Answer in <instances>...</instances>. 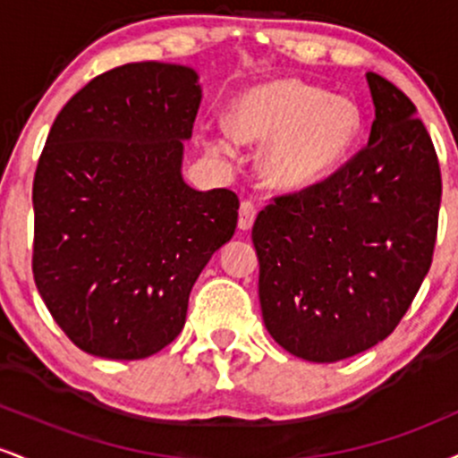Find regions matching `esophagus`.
<instances>
[{"label":"esophagus","instance_id":"34e87169","mask_svg":"<svg viewBox=\"0 0 458 458\" xmlns=\"http://www.w3.org/2000/svg\"><path fill=\"white\" fill-rule=\"evenodd\" d=\"M256 213H259L256 204L250 202V199H243V202H241V208H239V228L250 230L251 225H254Z\"/></svg>","mask_w":458,"mask_h":458}]
</instances>
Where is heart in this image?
Returning a JSON list of instances; mask_svg holds the SVG:
<instances>
[{
  "label": "heart",
  "instance_id": "heart-1",
  "mask_svg": "<svg viewBox=\"0 0 458 458\" xmlns=\"http://www.w3.org/2000/svg\"><path fill=\"white\" fill-rule=\"evenodd\" d=\"M228 133H208L215 155H233L234 140L267 144L262 174L273 187L303 189L329 174L353 148L361 129L360 107L346 97L297 79L251 88L230 105Z\"/></svg>",
  "mask_w": 458,
  "mask_h": 458
}]
</instances>
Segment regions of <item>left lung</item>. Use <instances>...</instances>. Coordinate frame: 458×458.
I'll return each mask as SVG.
<instances>
[{
  "label": "left lung",
  "mask_w": 458,
  "mask_h": 458,
  "mask_svg": "<svg viewBox=\"0 0 458 458\" xmlns=\"http://www.w3.org/2000/svg\"><path fill=\"white\" fill-rule=\"evenodd\" d=\"M368 144L325 181L273 198L251 228L262 320L282 349L331 364L396 329L433 262L437 152L415 105L366 72Z\"/></svg>",
  "instance_id": "obj_1"
}]
</instances>
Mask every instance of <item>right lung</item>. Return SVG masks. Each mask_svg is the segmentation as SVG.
Returning <instances> with one entry per match:
<instances>
[{
  "instance_id": "add662e5",
  "label": "right lung",
  "mask_w": 458,
  "mask_h": 458,
  "mask_svg": "<svg viewBox=\"0 0 458 458\" xmlns=\"http://www.w3.org/2000/svg\"><path fill=\"white\" fill-rule=\"evenodd\" d=\"M202 88L189 66L133 62L57 114L34 176V282L86 353L144 360L181 334L189 293L233 239L239 198L182 181Z\"/></svg>"
}]
</instances>
